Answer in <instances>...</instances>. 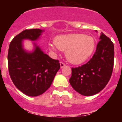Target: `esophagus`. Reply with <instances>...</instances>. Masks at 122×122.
<instances>
[{
    "label": "esophagus",
    "instance_id": "1",
    "mask_svg": "<svg viewBox=\"0 0 122 122\" xmlns=\"http://www.w3.org/2000/svg\"><path fill=\"white\" fill-rule=\"evenodd\" d=\"M66 66L65 63H63V62H60V67H61V68H63V67H65Z\"/></svg>",
    "mask_w": 122,
    "mask_h": 122
}]
</instances>
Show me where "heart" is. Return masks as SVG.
Here are the masks:
<instances>
[{"label": "heart", "mask_w": 122, "mask_h": 122, "mask_svg": "<svg viewBox=\"0 0 122 122\" xmlns=\"http://www.w3.org/2000/svg\"><path fill=\"white\" fill-rule=\"evenodd\" d=\"M54 44H49V48L56 51L57 49L65 51L68 61L75 65L85 62L92 54L96 42L91 36L81 33H68L57 35Z\"/></svg>", "instance_id": "1"}]
</instances>
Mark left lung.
I'll list each match as a JSON object with an SVG mask.
<instances>
[{
    "label": "left lung",
    "mask_w": 122,
    "mask_h": 122,
    "mask_svg": "<svg viewBox=\"0 0 122 122\" xmlns=\"http://www.w3.org/2000/svg\"><path fill=\"white\" fill-rule=\"evenodd\" d=\"M92 57L86 64L71 68L70 83L80 94L90 96L102 91L112 76L114 63V45L103 33Z\"/></svg>",
    "instance_id": "1"
}]
</instances>
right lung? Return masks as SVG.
I'll use <instances>...</instances> for the list:
<instances>
[{"instance_id": "obj_1", "label": "right lung", "mask_w": 122, "mask_h": 122, "mask_svg": "<svg viewBox=\"0 0 122 122\" xmlns=\"http://www.w3.org/2000/svg\"><path fill=\"white\" fill-rule=\"evenodd\" d=\"M43 31L41 29L25 30L12 39L9 47L7 60L11 80L28 96H38L45 92L60 68L59 61L44 53L35 42L31 52L24 49V40L35 42Z\"/></svg>"}]
</instances>
